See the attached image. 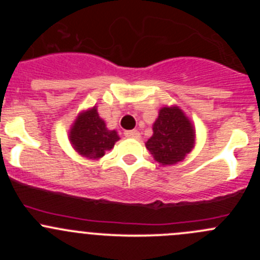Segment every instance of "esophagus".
Masks as SVG:
<instances>
[{"label": "esophagus", "instance_id": "esophagus-1", "mask_svg": "<svg viewBox=\"0 0 260 260\" xmlns=\"http://www.w3.org/2000/svg\"><path fill=\"white\" fill-rule=\"evenodd\" d=\"M124 136H125V137H128V138H135V140H138V138L141 137L140 132H138V131H136V129L125 131Z\"/></svg>", "mask_w": 260, "mask_h": 260}]
</instances>
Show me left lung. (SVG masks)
<instances>
[{
  "label": "left lung",
  "instance_id": "left-lung-1",
  "mask_svg": "<svg viewBox=\"0 0 260 260\" xmlns=\"http://www.w3.org/2000/svg\"><path fill=\"white\" fill-rule=\"evenodd\" d=\"M195 145V129L191 120L176 106L159 109L153 123V135L146 148L164 166L182 161Z\"/></svg>",
  "mask_w": 260,
  "mask_h": 260
}]
</instances>
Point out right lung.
I'll return each instance as SVG.
<instances>
[{"label":"right lung","instance_id":"obj_1","mask_svg":"<svg viewBox=\"0 0 260 260\" xmlns=\"http://www.w3.org/2000/svg\"><path fill=\"white\" fill-rule=\"evenodd\" d=\"M69 140L80 156L94 161L113 148L119 136L115 131H109L106 127L96 107H93L78 115L69 132Z\"/></svg>","mask_w":260,"mask_h":260}]
</instances>
